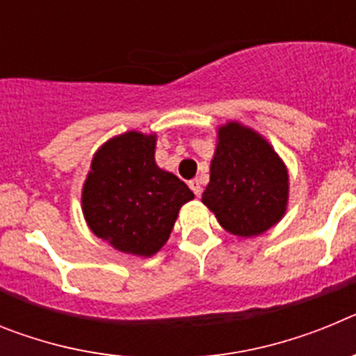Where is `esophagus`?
I'll return each instance as SVG.
<instances>
[{
  "label": "esophagus",
  "mask_w": 356,
  "mask_h": 356,
  "mask_svg": "<svg viewBox=\"0 0 356 356\" xmlns=\"http://www.w3.org/2000/svg\"><path fill=\"white\" fill-rule=\"evenodd\" d=\"M188 187L193 188V193L196 194V196H201V193H203V188H201V180H200V178H194V180L188 181Z\"/></svg>",
  "instance_id": "obj_1"
}]
</instances>
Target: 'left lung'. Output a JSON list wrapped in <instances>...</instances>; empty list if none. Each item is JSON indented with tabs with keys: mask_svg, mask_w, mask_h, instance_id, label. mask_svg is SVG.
Listing matches in <instances>:
<instances>
[{
	"mask_svg": "<svg viewBox=\"0 0 356 356\" xmlns=\"http://www.w3.org/2000/svg\"><path fill=\"white\" fill-rule=\"evenodd\" d=\"M217 135L203 203L229 234H264L287 209V169L266 139L238 122H228Z\"/></svg>",
	"mask_w": 356,
	"mask_h": 356,
	"instance_id": "8db88e82",
	"label": "left lung"
}]
</instances>
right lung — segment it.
<instances>
[{
    "label": "right lung",
    "mask_w": 356,
    "mask_h": 356,
    "mask_svg": "<svg viewBox=\"0 0 356 356\" xmlns=\"http://www.w3.org/2000/svg\"><path fill=\"white\" fill-rule=\"evenodd\" d=\"M193 191L155 163V135L127 131L103 144L81 194L87 225L122 253L151 257L168 242Z\"/></svg>",
    "instance_id": "right-lung-1"
}]
</instances>
